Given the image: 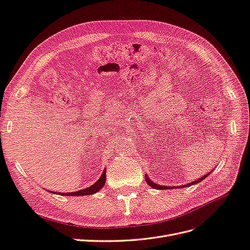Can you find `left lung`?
<instances>
[{"instance_id":"obj_1","label":"left lung","mask_w":250,"mask_h":250,"mask_svg":"<svg viewBox=\"0 0 250 250\" xmlns=\"http://www.w3.org/2000/svg\"><path fill=\"white\" fill-rule=\"evenodd\" d=\"M209 175V173L208 174H206L205 176H203V177H201L200 179H198V180H196V181H192V182H190V183H188V184H185V185H182V187H177V188H187V187H190V185H194V184H196V183H198V182H201L202 180H204L206 177H208ZM146 183L149 185V187L151 188H155V189H167V188H174V187H163V185H158V184H156L155 182H153L151 179H149V178L146 175Z\"/></svg>"}]
</instances>
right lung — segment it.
Masks as SVG:
<instances>
[{
  "instance_id": "1",
  "label": "right lung",
  "mask_w": 250,
  "mask_h": 250,
  "mask_svg": "<svg viewBox=\"0 0 250 250\" xmlns=\"http://www.w3.org/2000/svg\"><path fill=\"white\" fill-rule=\"evenodd\" d=\"M105 183V168L104 169V172L101 176V178L94 183L92 184L90 188H83V189H81L78 191H73V192H58V194H61V195H63V196H87V195H92V194H95V192H97L99 189L103 188V187ZM49 192H51L49 190ZM54 194V191H52ZM56 194V192H55Z\"/></svg>"
}]
</instances>
